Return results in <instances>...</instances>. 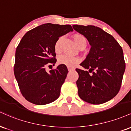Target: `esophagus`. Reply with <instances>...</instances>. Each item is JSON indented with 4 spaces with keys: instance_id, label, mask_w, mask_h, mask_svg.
<instances>
[{
    "instance_id": "1",
    "label": "esophagus",
    "mask_w": 131,
    "mask_h": 131,
    "mask_svg": "<svg viewBox=\"0 0 131 131\" xmlns=\"http://www.w3.org/2000/svg\"><path fill=\"white\" fill-rule=\"evenodd\" d=\"M68 70L69 71H71L74 70V68L71 67H68Z\"/></svg>"
}]
</instances>
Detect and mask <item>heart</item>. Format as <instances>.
Here are the masks:
<instances>
[{"mask_svg": "<svg viewBox=\"0 0 131 131\" xmlns=\"http://www.w3.org/2000/svg\"><path fill=\"white\" fill-rule=\"evenodd\" d=\"M62 40L63 38L60 37L55 44L54 49L56 52H59L60 50V45ZM73 40L78 47L81 46L82 45H86V38L83 35L80 34H74L73 35ZM58 61L60 64H63L68 67H72L79 61V59L75 57L70 56V55L63 54L59 57L58 59Z\"/></svg>", "mask_w": 131, "mask_h": 131, "instance_id": "b5f03b06", "label": "heart"}]
</instances>
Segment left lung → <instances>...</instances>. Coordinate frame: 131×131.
<instances>
[{
	"label": "left lung",
	"mask_w": 131,
	"mask_h": 131,
	"mask_svg": "<svg viewBox=\"0 0 131 131\" xmlns=\"http://www.w3.org/2000/svg\"><path fill=\"white\" fill-rule=\"evenodd\" d=\"M72 27L91 46L86 59L80 64L89 71L75 70L79 74L76 82L79 96L92 104L107 102L121 87L126 67L122 48L111 35L98 27L73 25Z\"/></svg>",
	"instance_id": "obj_1"
}]
</instances>
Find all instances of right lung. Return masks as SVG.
<instances>
[{"label": "right lung", "instance_id": "right-lung-1", "mask_svg": "<svg viewBox=\"0 0 131 131\" xmlns=\"http://www.w3.org/2000/svg\"><path fill=\"white\" fill-rule=\"evenodd\" d=\"M73 29L70 25L46 23L24 35L15 53L14 73L23 96L37 105L59 98L68 71L63 64L48 72L46 67L56 63L54 46L59 37Z\"/></svg>", "mask_w": 131, "mask_h": 131}]
</instances>
